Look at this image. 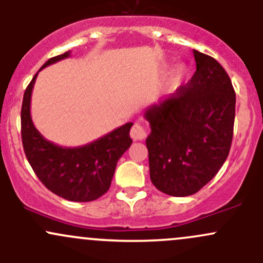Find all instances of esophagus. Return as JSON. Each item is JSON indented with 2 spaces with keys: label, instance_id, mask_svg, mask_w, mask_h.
<instances>
[{
  "label": "esophagus",
  "instance_id": "esophagus-1",
  "mask_svg": "<svg viewBox=\"0 0 263 263\" xmlns=\"http://www.w3.org/2000/svg\"><path fill=\"white\" fill-rule=\"evenodd\" d=\"M129 135H131L132 140H135V141H141V140L146 139L147 136L146 129L144 128V126H141V124L139 123H135L134 126H132Z\"/></svg>",
  "mask_w": 263,
  "mask_h": 263
}]
</instances>
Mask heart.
<instances>
[{"label": "heart", "instance_id": "heart-1", "mask_svg": "<svg viewBox=\"0 0 263 263\" xmlns=\"http://www.w3.org/2000/svg\"><path fill=\"white\" fill-rule=\"evenodd\" d=\"M185 75H187V70H185V67L183 65L174 68L173 72L171 73V76L168 79L169 89H176V87H178L183 82V80H184Z\"/></svg>", "mask_w": 263, "mask_h": 263}]
</instances>
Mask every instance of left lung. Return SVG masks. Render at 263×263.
I'll list each match as a JSON object with an SVG mask.
<instances>
[{
    "mask_svg": "<svg viewBox=\"0 0 263 263\" xmlns=\"http://www.w3.org/2000/svg\"><path fill=\"white\" fill-rule=\"evenodd\" d=\"M196 72L173 97L147 108L150 179L176 197L193 195L216 176L229 155L235 91L222 66L193 50Z\"/></svg>",
    "mask_w": 263,
    "mask_h": 263,
    "instance_id": "1",
    "label": "left lung"
}]
</instances>
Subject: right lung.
<instances>
[{
    "instance_id": "obj_1",
    "label": "right lung",
    "mask_w": 263,
    "mask_h": 263,
    "mask_svg": "<svg viewBox=\"0 0 263 263\" xmlns=\"http://www.w3.org/2000/svg\"><path fill=\"white\" fill-rule=\"evenodd\" d=\"M67 57L70 50L49 58L42 68ZM38 72L24 92L21 107V140L26 159L36 177L54 195L75 202L97 200L109 190L117 161L131 146L129 129L134 123L123 124L84 146L54 145L42 136L31 121V91Z\"/></svg>"
}]
</instances>
